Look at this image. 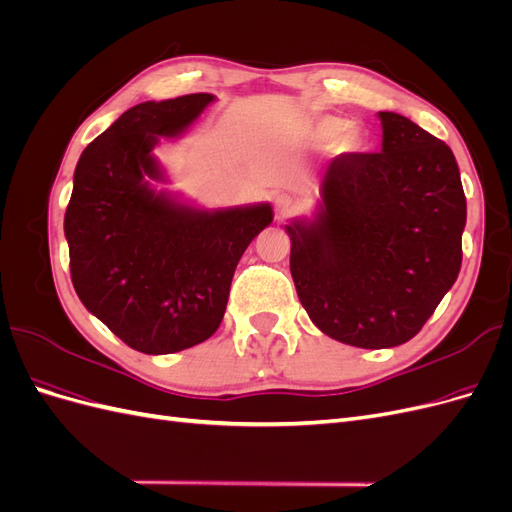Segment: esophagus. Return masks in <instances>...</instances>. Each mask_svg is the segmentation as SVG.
<instances>
[{"label": "esophagus", "mask_w": 512, "mask_h": 512, "mask_svg": "<svg viewBox=\"0 0 512 512\" xmlns=\"http://www.w3.org/2000/svg\"><path fill=\"white\" fill-rule=\"evenodd\" d=\"M275 211L280 218H288V215L294 213V200L288 194H280L275 198Z\"/></svg>", "instance_id": "obj_1"}]
</instances>
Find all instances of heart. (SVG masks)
<instances>
[{
  "label": "heart",
  "mask_w": 512,
  "mask_h": 512,
  "mask_svg": "<svg viewBox=\"0 0 512 512\" xmlns=\"http://www.w3.org/2000/svg\"><path fill=\"white\" fill-rule=\"evenodd\" d=\"M303 138L316 145H331L339 153H354L363 149L361 132L348 128V121L342 117L322 115L303 126Z\"/></svg>",
  "instance_id": "1"
}]
</instances>
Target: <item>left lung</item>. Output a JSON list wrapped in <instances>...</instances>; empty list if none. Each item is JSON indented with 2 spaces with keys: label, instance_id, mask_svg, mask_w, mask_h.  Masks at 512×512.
<instances>
[{
  "label": "left lung",
  "instance_id": "obj_1",
  "mask_svg": "<svg viewBox=\"0 0 512 512\" xmlns=\"http://www.w3.org/2000/svg\"><path fill=\"white\" fill-rule=\"evenodd\" d=\"M380 153H342L314 220H294L290 273L316 327L356 348L406 344L461 269L466 194L451 147L378 113Z\"/></svg>",
  "mask_w": 512,
  "mask_h": 512
}]
</instances>
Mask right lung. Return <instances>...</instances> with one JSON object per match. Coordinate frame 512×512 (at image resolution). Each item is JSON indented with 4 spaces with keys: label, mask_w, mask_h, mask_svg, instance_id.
Wrapping results in <instances>:
<instances>
[{
    "label": "right lung",
    "mask_w": 512,
    "mask_h": 512,
    "mask_svg": "<svg viewBox=\"0 0 512 512\" xmlns=\"http://www.w3.org/2000/svg\"><path fill=\"white\" fill-rule=\"evenodd\" d=\"M190 94L143 102L81 153L64 218L72 284L83 305L123 344L170 354L205 342L226 312L243 252L273 222L269 203L205 211L156 192L151 156L213 102Z\"/></svg>",
    "instance_id": "obj_1"
}]
</instances>
